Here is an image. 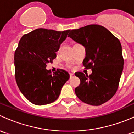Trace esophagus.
<instances>
[{
    "instance_id": "1",
    "label": "esophagus",
    "mask_w": 134,
    "mask_h": 134,
    "mask_svg": "<svg viewBox=\"0 0 134 134\" xmlns=\"http://www.w3.org/2000/svg\"><path fill=\"white\" fill-rule=\"evenodd\" d=\"M73 76H74V74L73 73H70V78H72Z\"/></svg>"
}]
</instances>
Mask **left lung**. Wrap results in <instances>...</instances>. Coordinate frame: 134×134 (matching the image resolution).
Instances as JSON below:
<instances>
[{"label": "left lung", "mask_w": 134, "mask_h": 134, "mask_svg": "<svg viewBox=\"0 0 134 134\" xmlns=\"http://www.w3.org/2000/svg\"><path fill=\"white\" fill-rule=\"evenodd\" d=\"M68 37L82 44L86 49L83 61L85 69L92 74L77 72L80 80L75 93L82 102L99 106L113 97L119 84L124 59L119 40L104 26L90 25L72 30Z\"/></svg>", "instance_id": "obj_1"}]
</instances>
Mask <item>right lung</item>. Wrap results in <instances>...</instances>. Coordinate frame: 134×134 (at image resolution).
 Instances as JSON below:
<instances>
[{
  "label": "right lung",
  "instance_id": "add662e5",
  "mask_svg": "<svg viewBox=\"0 0 134 134\" xmlns=\"http://www.w3.org/2000/svg\"><path fill=\"white\" fill-rule=\"evenodd\" d=\"M70 30L63 32L37 28L25 34L15 52V76L22 94L32 104L45 105L59 97L69 74L63 69L52 73L47 64L56 58V52Z\"/></svg>",
  "mask_w": 134,
  "mask_h": 134
}]
</instances>
